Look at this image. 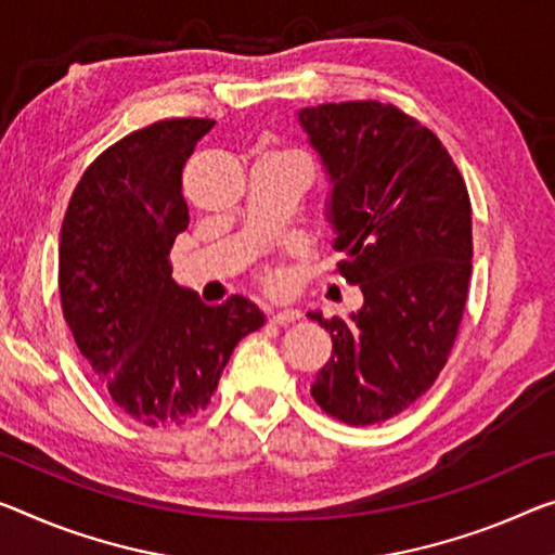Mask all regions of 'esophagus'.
I'll return each mask as SVG.
<instances>
[{"label":"esophagus","instance_id":"1","mask_svg":"<svg viewBox=\"0 0 555 555\" xmlns=\"http://www.w3.org/2000/svg\"><path fill=\"white\" fill-rule=\"evenodd\" d=\"M300 318H302V312L295 310V307H280V310L270 312V320L275 322V325H287V322H295Z\"/></svg>","mask_w":555,"mask_h":555}]
</instances>
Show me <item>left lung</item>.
Listing matches in <instances>:
<instances>
[{
  "mask_svg": "<svg viewBox=\"0 0 555 555\" xmlns=\"http://www.w3.org/2000/svg\"><path fill=\"white\" fill-rule=\"evenodd\" d=\"M330 183L325 220L339 272L364 302L347 318L307 312L332 337L310 395L364 426L416 402L439 377L472 278V203L441 141L379 101L297 111Z\"/></svg>",
  "mask_w": 555,
  "mask_h": 555,
  "instance_id": "1",
  "label": "left lung"
}]
</instances>
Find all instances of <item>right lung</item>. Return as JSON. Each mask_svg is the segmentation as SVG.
Returning a JSON list of instances; mask_svg holds the SVG:
<instances>
[{"mask_svg":"<svg viewBox=\"0 0 555 555\" xmlns=\"http://www.w3.org/2000/svg\"><path fill=\"white\" fill-rule=\"evenodd\" d=\"M212 126L170 118L114 143L81 176L62 223L66 325L114 404L146 426L203 412L235 345L266 325L248 297L206 305L170 278V248L189 228L181 173Z\"/></svg>","mask_w":555,"mask_h":555,"instance_id":"1","label":"right lung"}]
</instances>
